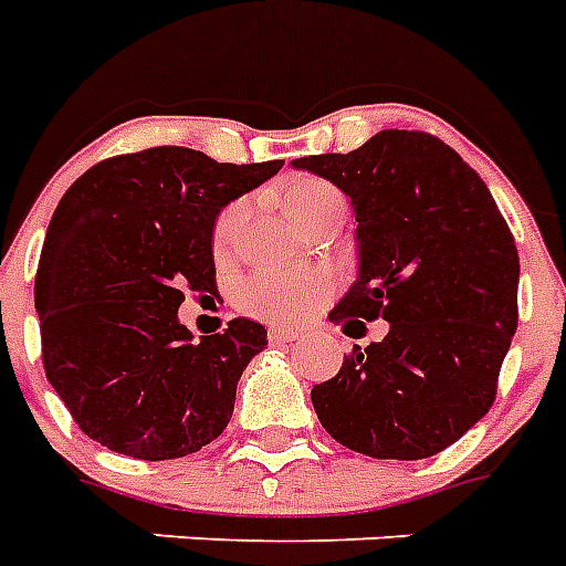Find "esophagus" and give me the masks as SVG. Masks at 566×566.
I'll return each mask as SVG.
<instances>
[{"label":"esophagus","mask_w":566,"mask_h":566,"mask_svg":"<svg viewBox=\"0 0 566 566\" xmlns=\"http://www.w3.org/2000/svg\"><path fill=\"white\" fill-rule=\"evenodd\" d=\"M266 335H270V344L284 346V344H293V340L300 337V332H296V328H287V326H270V332H266Z\"/></svg>","instance_id":"esophagus-1"}]
</instances>
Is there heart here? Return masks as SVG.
I'll list each match as a JSON object with an SVG mask.
<instances>
[{
	"label": "heart",
	"instance_id": "1",
	"mask_svg": "<svg viewBox=\"0 0 566 566\" xmlns=\"http://www.w3.org/2000/svg\"><path fill=\"white\" fill-rule=\"evenodd\" d=\"M279 199L293 222L328 202H344L340 190L317 176H293L284 181ZM240 220H243V205L238 202L226 205L217 213L211 231L213 255H229L238 238ZM332 293H335V279L326 270L282 266V270H255L247 275L234 291V305L249 317L266 319V323H302L311 314H317L319 305H326Z\"/></svg>",
	"mask_w": 566,
	"mask_h": 566
}]
</instances>
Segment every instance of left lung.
Segmentation results:
<instances>
[{
	"mask_svg": "<svg viewBox=\"0 0 566 566\" xmlns=\"http://www.w3.org/2000/svg\"><path fill=\"white\" fill-rule=\"evenodd\" d=\"M353 199L361 270L328 314L346 335L387 319L385 340L314 385L323 429L370 458L417 461L491 411L517 332L520 258L470 164L426 132L387 128L346 155L293 161Z\"/></svg>",
	"mask_w": 566,
	"mask_h": 566,
	"instance_id": "8db88e82",
	"label": "left lung"
}]
</instances>
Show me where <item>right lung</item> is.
I'll list each match as a JSON object with an SVG mask.
<instances>
[{"label": "right lung", "instance_id": "right-lung-1", "mask_svg": "<svg viewBox=\"0 0 566 566\" xmlns=\"http://www.w3.org/2000/svg\"><path fill=\"white\" fill-rule=\"evenodd\" d=\"M284 161L217 164L153 146L93 164L49 222L34 305L49 385L78 429L119 455L170 461L220 438L266 328L229 319L193 340L185 293H217V213Z\"/></svg>", "mask_w": 566, "mask_h": 566}]
</instances>
